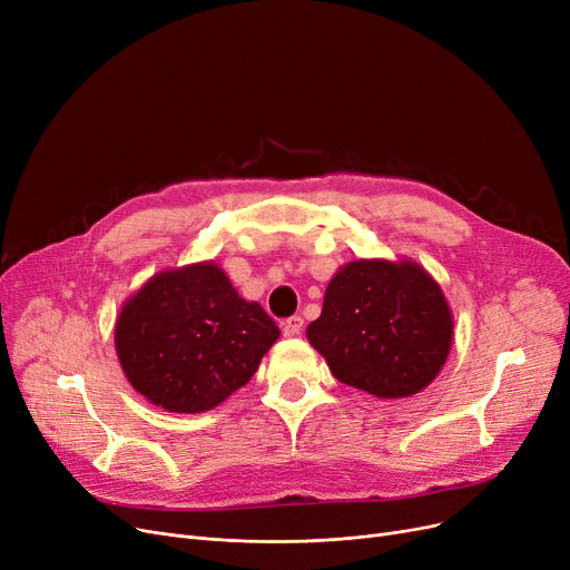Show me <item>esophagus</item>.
Masks as SVG:
<instances>
[{
	"label": "esophagus",
	"instance_id": "34e87169",
	"mask_svg": "<svg viewBox=\"0 0 570 570\" xmlns=\"http://www.w3.org/2000/svg\"><path fill=\"white\" fill-rule=\"evenodd\" d=\"M303 318L301 316H291V318H284L282 321V333L286 335V337H295V335H301L303 333Z\"/></svg>",
	"mask_w": 570,
	"mask_h": 570
}]
</instances>
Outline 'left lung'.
<instances>
[{
  "label": "left lung",
  "mask_w": 570,
  "mask_h": 570,
  "mask_svg": "<svg viewBox=\"0 0 570 570\" xmlns=\"http://www.w3.org/2000/svg\"><path fill=\"white\" fill-rule=\"evenodd\" d=\"M309 344L346 385L395 400L421 393L453 344L441 286L413 261H351L325 288Z\"/></svg>",
  "instance_id": "left-lung-1"
}]
</instances>
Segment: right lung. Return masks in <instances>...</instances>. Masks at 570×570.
<instances>
[{"mask_svg":"<svg viewBox=\"0 0 570 570\" xmlns=\"http://www.w3.org/2000/svg\"><path fill=\"white\" fill-rule=\"evenodd\" d=\"M277 337V323L243 301L213 261L155 275L115 323L129 383L170 413L222 404L254 376Z\"/></svg>","mask_w":570,"mask_h":570,"instance_id":"right-lung-1","label":"right lung"}]
</instances>
